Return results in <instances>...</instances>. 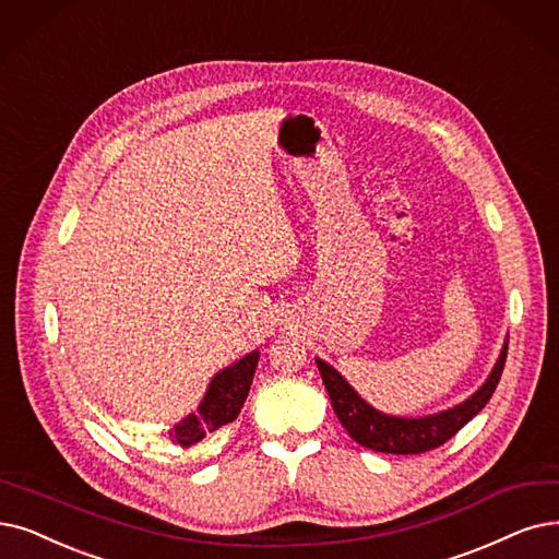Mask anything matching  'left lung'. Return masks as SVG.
Instances as JSON below:
<instances>
[{"label": "left lung", "mask_w": 559, "mask_h": 559, "mask_svg": "<svg viewBox=\"0 0 559 559\" xmlns=\"http://www.w3.org/2000/svg\"><path fill=\"white\" fill-rule=\"evenodd\" d=\"M507 360V342L498 357V362L486 378V383L463 404L431 415V417H392L373 411L367 401L357 396V392L344 381L340 371H334L323 360H317V367L321 371L323 385L330 394V404L334 408V415L340 417L342 427L348 431V436L360 442L362 448L383 452V454H421L440 448V444L454 438L467 421H471L493 396L500 376Z\"/></svg>", "instance_id": "obj_1"}]
</instances>
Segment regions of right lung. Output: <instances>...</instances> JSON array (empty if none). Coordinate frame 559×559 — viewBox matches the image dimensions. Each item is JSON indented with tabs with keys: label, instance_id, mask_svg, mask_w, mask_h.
<instances>
[{
	"label": "right lung",
	"instance_id": "obj_1",
	"mask_svg": "<svg viewBox=\"0 0 559 559\" xmlns=\"http://www.w3.org/2000/svg\"><path fill=\"white\" fill-rule=\"evenodd\" d=\"M259 353L245 355L236 365L222 369L209 385V392L199 406V413L188 415L181 424L169 431L171 442L190 448V444L206 438L211 431L234 421L250 394L252 378L257 371Z\"/></svg>",
	"mask_w": 559,
	"mask_h": 559
}]
</instances>
